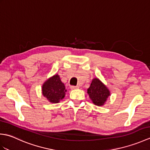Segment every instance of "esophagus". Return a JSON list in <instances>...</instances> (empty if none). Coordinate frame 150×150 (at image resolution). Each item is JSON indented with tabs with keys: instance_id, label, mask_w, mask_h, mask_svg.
Here are the masks:
<instances>
[{
	"instance_id": "1",
	"label": "esophagus",
	"mask_w": 150,
	"mask_h": 150,
	"mask_svg": "<svg viewBox=\"0 0 150 150\" xmlns=\"http://www.w3.org/2000/svg\"><path fill=\"white\" fill-rule=\"evenodd\" d=\"M70 88H71V90H75V89L79 88V87L78 86H70Z\"/></svg>"
}]
</instances>
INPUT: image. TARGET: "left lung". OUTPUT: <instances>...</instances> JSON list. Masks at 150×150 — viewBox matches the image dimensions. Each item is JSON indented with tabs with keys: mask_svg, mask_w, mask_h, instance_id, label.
<instances>
[{
	"mask_svg": "<svg viewBox=\"0 0 150 150\" xmlns=\"http://www.w3.org/2000/svg\"><path fill=\"white\" fill-rule=\"evenodd\" d=\"M88 93L93 103L96 106H103L110 95V90L99 79L95 78L91 81Z\"/></svg>",
	"mask_w": 150,
	"mask_h": 150,
	"instance_id": "left-lung-1",
	"label": "left lung"
}]
</instances>
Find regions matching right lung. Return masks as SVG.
Instances as JSON below:
<instances>
[{
  "label": "right lung",
  "instance_id": "1",
  "mask_svg": "<svg viewBox=\"0 0 150 150\" xmlns=\"http://www.w3.org/2000/svg\"><path fill=\"white\" fill-rule=\"evenodd\" d=\"M42 95L52 103H58L65 97L66 90L59 75H55L44 82L42 87Z\"/></svg>",
  "mask_w": 150,
  "mask_h": 150
}]
</instances>
